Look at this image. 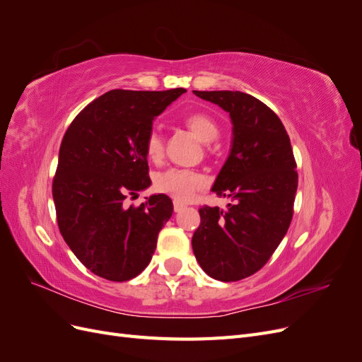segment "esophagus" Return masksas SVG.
Masks as SVG:
<instances>
[{
  "label": "esophagus",
  "mask_w": 362,
  "mask_h": 362,
  "mask_svg": "<svg viewBox=\"0 0 362 362\" xmlns=\"http://www.w3.org/2000/svg\"><path fill=\"white\" fill-rule=\"evenodd\" d=\"M184 208H185V205H184V204L173 202V210H175V213H180V211H182Z\"/></svg>",
  "instance_id": "34e87169"
}]
</instances>
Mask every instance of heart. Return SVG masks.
I'll return each instance as SVG.
<instances>
[{
    "instance_id": "1",
    "label": "heart",
    "mask_w": 362,
    "mask_h": 362,
    "mask_svg": "<svg viewBox=\"0 0 362 362\" xmlns=\"http://www.w3.org/2000/svg\"><path fill=\"white\" fill-rule=\"evenodd\" d=\"M184 122L205 144H210L218 136V127L216 120L205 113H192L185 117ZM163 137L157 131H151L146 139L148 157L157 161L163 157ZM154 185L158 192L169 194L177 202H187L193 198L196 192L204 187L205 178L201 173L190 169L170 168L157 175Z\"/></svg>"
}]
</instances>
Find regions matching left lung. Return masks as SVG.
<instances>
[{
    "instance_id": "left-lung-1",
    "label": "left lung",
    "mask_w": 362,
    "mask_h": 362,
    "mask_svg": "<svg viewBox=\"0 0 362 362\" xmlns=\"http://www.w3.org/2000/svg\"><path fill=\"white\" fill-rule=\"evenodd\" d=\"M229 113L231 151L211 192L233 199L228 210L202 206L192 238L199 266L217 281L254 275L287 234L298 190L290 137L281 119L243 92L193 90Z\"/></svg>"
}]
</instances>
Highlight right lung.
I'll return each instance as SVG.
<instances>
[{
    "label": "right lung",
    "mask_w": 362,
    "mask_h": 362,
    "mask_svg": "<svg viewBox=\"0 0 362 362\" xmlns=\"http://www.w3.org/2000/svg\"><path fill=\"white\" fill-rule=\"evenodd\" d=\"M185 89L110 90L84 107L64 133L52 181L59 229L71 250L95 275L124 282L154 255L173 205L152 194L127 208L128 194L146 190V139L154 119Z\"/></svg>",
    "instance_id": "add662e5"
}]
</instances>
